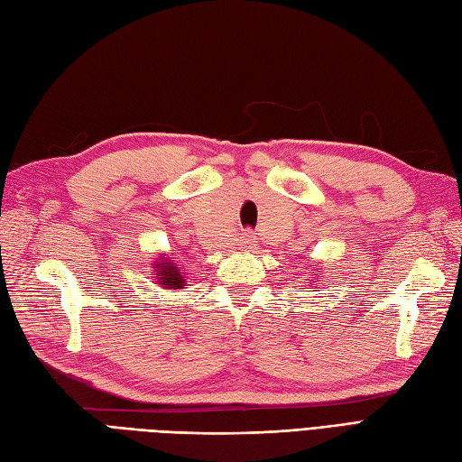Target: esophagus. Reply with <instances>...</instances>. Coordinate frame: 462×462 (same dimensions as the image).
Masks as SVG:
<instances>
[{"label": "esophagus", "mask_w": 462, "mask_h": 462, "mask_svg": "<svg viewBox=\"0 0 462 462\" xmlns=\"http://www.w3.org/2000/svg\"><path fill=\"white\" fill-rule=\"evenodd\" d=\"M241 243H243V247H247V249H251L253 245H255V239H253V235L249 233V231H245L243 235H241Z\"/></svg>", "instance_id": "1"}]
</instances>
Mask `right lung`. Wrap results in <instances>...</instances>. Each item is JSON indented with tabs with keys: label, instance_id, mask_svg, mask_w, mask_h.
Wrapping results in <instances>:
<instances>
[{
	"label": "right lung",
	"instance_id": "right-lung-1",
	"mask_svg": "<svg viewBox=\"0 0 462 462\" xmlns=\"http://www.w3.org/2000/svg\"><path fill=\"white\" fill-rule=\"evenodd\" d=\"M157 279L159 285H167L169 289H181L185 279L181 277V271L175 267V263H159L157 261Z\"/></svg>",
	"mask_w": 462,
	"mask_h": 462
}]
</instances>
